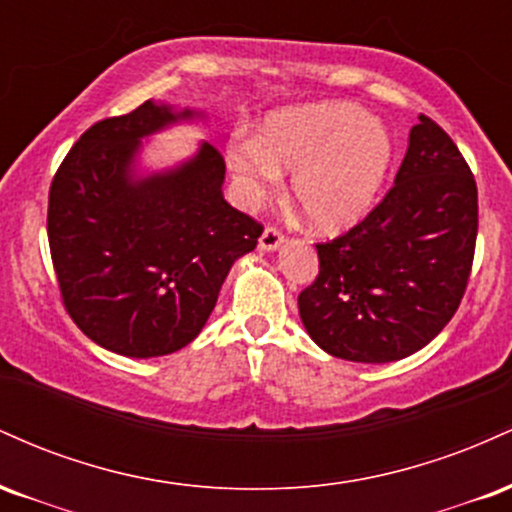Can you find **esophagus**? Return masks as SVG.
<instances>
[{"instance_id":"1","label":"esophagus","mask_w":512,"mask_h":512,"mask_svg":"<svg viewBox=\"0 0 512 512\" xmlns=\"http://www.w3.org/2000/svg\"><path fill=\"white\" fill-rule=\"evenodd\" d=\"M281 243H284V233H281L279 228H276V226H267V228H264L262 236H260V248H262V250L272 252V250L279 248Z\"/></svg>"}]
</instances>
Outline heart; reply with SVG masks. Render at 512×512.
<instances>
[{
  "mask_svg": "<svg viewBox=\"0 0 512 512\" xmlns=\"http://www.w3.org/2000/svg\"><path fill=\"white\" fill-rule=\"evenodd\" d=\"M392 166L383 122L349 103H315L276 113L260 137L236 139L228 168L243 204H257L293 170L291 195L315 231H342L378 197Z\"/></svg>",
  "mask_w": 512,
  "mask_h": 512,
  "instance_id": "b5f03b06",
  "label": "heart"
}]
</instances>
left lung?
<instances>
[{"instance_id": "8db88e82", "label": "left lung", "mask_w": 512, "mask_h": 512, "mask_svg": "<svg viewBox=\"0 0 512 512\" xmlns=\"http://www.w3.org/2000/svg\"><path fill=\"white\" fill-rule=\"evenodd\" d=\"M477 226L472 170L448 132L421 115L383 202L315 245L320 274L298 296L305 330L327 354L356 363L424 349L460 308Z\"/></svg>"}]
</instances>
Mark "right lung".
<instances>
[{
  "label": "right lung",
  "mask_w": 512,
  "mask_h": 512,
  "mask_svg": "<svg viewBox=\"0 0 512 512\" xmlns=\"http://www.w3.org/2000/svg\"><path fill=\"white\" fill-rule=\"evenodd\" d=\"M195 115L146 101L105 117L52 178L48 240L64 310L115 354L151 358L190 344L233 262L262 236V223L223 199L216 146L204 142L166 173L132 175L142 137Z\"/></svg>",
  "instance_id": "add662e5"
}]
</instances>
